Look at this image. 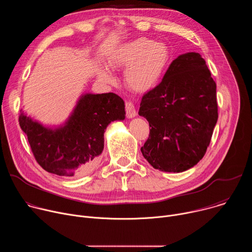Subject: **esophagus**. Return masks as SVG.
Segmentation results:
<instances>
[{
	"mask_svg": "<svg viewBox=\"0 0 252 252\" xmlns=\"http://www.w3.org/2000/svg\"><path fill=\"white\" fill-rule=\"evenodd\" d=\"M126 117L128 119H132L134 117H136V111L134 104L131 101H126Z\"/></svg>",
	"mask_w": 252,
	"mask_h": 252,
	"instance_id": "obj_1",
	"label": "esophagus"
}]
</instances>
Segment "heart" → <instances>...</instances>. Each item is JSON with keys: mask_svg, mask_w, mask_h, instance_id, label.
Masks as SVG:
<instances>
[{"mask_svg": "<svg viewBox=\"0 0 252 252\" xmlns=\"http://www.w3.org/2000/svg\"><path fill=\"white\" fill-rule=\"evenodd\" d=\"M171 60L169 48L149 38H137L116 47L107 63L114 68H126L125 82L132 91L147 93L154 90L163 78ZM97 78L103 83H113L111 71L101 67Z\"/></svg>", "mask_w": 252, "mask_h": 252, "instance_id": "1", "label": "heart"}]
</instances>
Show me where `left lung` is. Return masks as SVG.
Segmentation results:
<instances>
[{"label":"left lung","instance_id":"8db88e82","mask_svg":"<svg viewBox=\"0 0 252 252\" xmlns=\"http://www.w3.org/2000/svg\"><path fill=\"white\" fill-rule=\"evenodd\" d=\"M151 131L140 149L156 169L183 172L205 155L217 125V84L198 53L172 61L160 84L141 98Z\"/></svg>","mask_w":252,"mask_h":252}]
</instances>
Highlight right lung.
<instances>
[{"instance_id": "obj_1", "label": "right lung", "mask_w": 252, "mask_h": 252, "mask_svg": "<svg viewBox=\"0 0 252 252\" xmlns=\"http://www.w3.org/2000/svg\"><path fill=\"white\" fill-rule=\"evenodd\" d=\"M126 119L124 99L114 93L84 94L59 126H46L22 110L19 123L32 155L48 172L78 176L90 171L103 151V134L112 122Z\"/></svg>"}]
</instances>
